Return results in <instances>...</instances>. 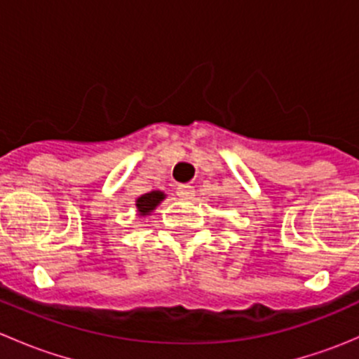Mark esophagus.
Instances as JSON below:
<instances>
[{
	"label": "esophagus",
	"instance_id": "1",
	"mask_svg": "<svg viewBox=\"0 0 359 359\" xmlns=\"http://www.w3.org/2000/svg\"><path fill=\"white\" fill-rule=\"evenodd\" d=\"M177 196H179L180 200H193L194 187L193 186H179L177 187Z\"/></svg>",
	"mask_w": 359,
	"mask_h": 359
}]
</instances>
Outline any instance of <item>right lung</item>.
Masks as SVG:
<instances>
[{"label":"right lung","instance_id":"1","mask_svg":"<svg viewBox=\"0 0 359 359\" xmlns=\"http://www.w3.org/2000/svg\"><path fill=\"white\" fill-rule=\"evenodd\" d=\"M166 198V194L163 191H151V193L142 194L135 200V208L137 215L139 217H149L154 210L158 208V205Z\"/></svg>","mask_w":359,"mask_h":359}]
</instances>
